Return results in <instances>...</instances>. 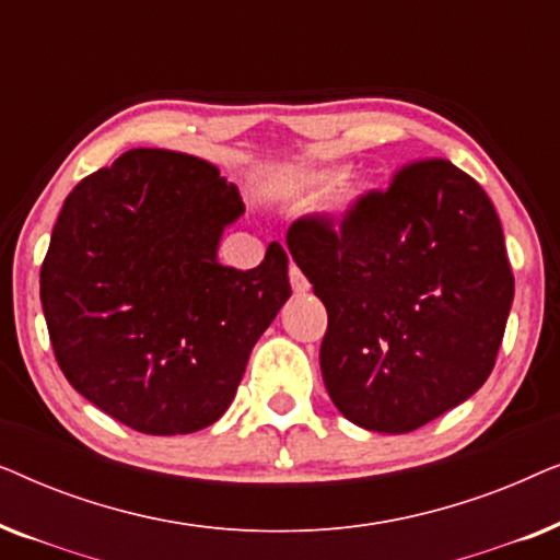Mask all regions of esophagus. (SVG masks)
<instances>
[{"instance_id":"1","label":"esophagus","mask_w":560,"mask_h":560,"mask_svg":"<svg viewBox=\"0 0 560 560\" xmlns=\"http://www.w3.org/2000/svg\"><path fill=\"white\" fill-rule=\"evenodd\" d=\"M290 285H293V293L298 295H305L311 290V282L305 280V275L295 265H290Z\"/></svg>"}]
</instances>
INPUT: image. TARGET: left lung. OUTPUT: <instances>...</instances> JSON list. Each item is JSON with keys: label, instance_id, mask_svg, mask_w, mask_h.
Here are the masks:
<instances>
[{"label": "left lung", "instance_id": "1", "mask_svg": "<svg viewBox=\"0 0 560 560\" xmlns=\"http://www.w3.org/2000/svg\"><path fill=\"white\" fill-rule=\"evenodd\" d=\"M288 249L326 305L320 374L364 431L410 433L485 385L515 295L489 196L448 160H423L341 226L301 219Z\"/></svg>", "mask_w": 560, "mask_h": 560}]
</instances>
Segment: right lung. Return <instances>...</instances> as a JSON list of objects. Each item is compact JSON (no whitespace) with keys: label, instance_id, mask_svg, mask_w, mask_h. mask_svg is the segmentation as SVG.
Listing matches in <instances>:
<instances>
[{"label":"right lung","instance_id":"obj_1","mask_svg":"<svg viewBox=\"0 0 560 560\" xmlns=\"http://www.w3.org/2000/svg\"><path fill=\"white\" fill-rule=\"evenodd\" d=\"M242 213L217 167L167 150H129L68 194L40 301L75 393L148 435L194 433L224 416L290 298L280 244L255 270L219 262Z\"/></svg>","mask_w":560,"mask_h":560}]
</instances>
